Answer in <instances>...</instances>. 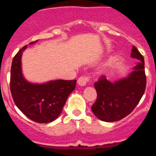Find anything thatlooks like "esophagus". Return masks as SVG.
<instances>
[{"label":"esophagus","instance_id":"1","mask_svg":"<svg viewBox=\"0 0 156 156\" xmlns=\"http://www.w3.org/2000/svg\"><path fill=\"white\" fill-rule=\"evenodd\" d=\"M90 78L87 76H85V75H83V76H81L78 79V84L81 86H84L87 84V83L89 82Z\"/></svg>","mask_w":156,"mask_h":156}]
</instances>
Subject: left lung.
Listing matches in <instances>:
<instances>
[{
    "label": "left lung",
    "mask_w": 156,
    "mask_h": 156,
    "mask_svg": "<svg viewBox=\"0 0 156 156\" xmlns=\"http://www.w3.org/2000/svg\"><path fill=\"white\" fill-rule=\"evenodd\" d=\"M131 56L139 59L140 62L127 78L111 83L102 75L94 83L97 97L91 109L103 122H116L126 117L133 112L145 92L144 58L134 46Z\"/></svg>",
    "instance_id": "left-lung-1"
}]
</instances>
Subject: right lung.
I'll list each match as a JSON object with an SVG mask.
<instances>
[{
	"mask_svg": "<svg viewBox=\"0 0 156 156\" xmlns=\"http://www.w3.org/2000/svg\"><path fill=\"white\" fill-rule=\"evenodd\" d=\"M26 48L27 45L20 49L12 59L10 82L12 97L17 107L31 120L51 122L62 112L69 95L75 90L76 80H56L43 84L29 83L21 72L22 53Z\"/></svg>",
	"mask_w": 156,
	"mask_h": 156,
	"instance_id": "right-lung-1",
	"label": "right lung"
}]
</instances>
